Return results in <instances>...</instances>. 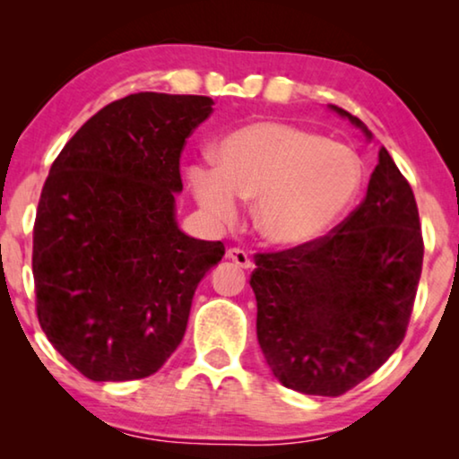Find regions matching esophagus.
I'll list each match as a JSON object with an SVG mask.
<instances>
[{"label": "esophagus", "instance_id": "1", "mask_svg": "<svg viewBox=\"0 0 459 459\" xmlns=\"http://www.w3.org/2000/svg\"><path fill=\"white\" fill-rule=\"evenodd\" d=\"M225 256H228L230 261H234L236 265H240L244 269H248L250 265H253V261H250V256L247 250L242 248H228V253H225Z\"/></svg>", "mask_w": 459, "mask_h": 459}]
</instances>
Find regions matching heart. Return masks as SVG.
Instances as JSON below:
<instances>
[{
    "mask_svg": "<svg viewBox=\"0 0 459 459\" xmlns=\"http://www.w3.org/2000/svg\"><path fill=\"white\" fill-rule=\"evenodd\" d=\"M187 179L215 221H234L238 198L255 200L259 234L297 247L334 228L359 190L361 162L353 150L316 131L259 121L225 135L215 167L194 165Z\"/></svg>",
    "mask_w": 459,
    "mask_h": 459,
    "instance_id": "heart-1",
    "label": "heart"
}]
</instances>
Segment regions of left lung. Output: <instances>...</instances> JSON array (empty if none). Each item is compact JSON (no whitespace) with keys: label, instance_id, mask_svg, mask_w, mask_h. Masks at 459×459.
I'll list each match as a JSON object with an SVG mask.
<instances>
[{"label":"left lung","instance_id":"left-lung-1","mask_svg":"<svg viewBox=\"0 0 459 459\" xmlns=\"http://www.w3.org/2000/svg\"><path fill=\"white\" fill-rule=\"evenodd\" d=\"M347 117L369 140L366 125ZM424 240L411 186L386 148L361 204L317 240L256 253V338L286 388L338 397L372 376L410 324Z\"/></svg>","mask_w":459,"mask_h":459}]
</instances>
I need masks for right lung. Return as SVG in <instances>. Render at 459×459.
<instances>
[{
	"label": "right lung",
	"instance_id": "obj_1",
	"mask_svg": "<svg viewBox=\"0 0 459 459\" xmlns=\"http://www.w3.org/2000/svg\"><path fill=\"white\" fill-rule=\"evenodd\" d=\"M212 104L131 93L96 112L49 169L33 228L37 317L85 378L159 372L186 334L198 281L225 255L175 221L181 152Z\"/></svg>",
	"mask_w": 459,
	"mask_h": 459
}]
</instances>
